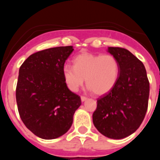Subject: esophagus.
I'll return each instance as SVG.
<instances>
[{
    "label": "esophagus",
    "instance_id": "esophagus-1",
    "mask_svg": "<svg viewBox=\"0 0 160 160\" xmlns=\"http://www.w3.org/2000/svg\"><path fill=\"white\" fill-rule=\"evenodd\" d=\"M80 98H81L82 101H85L87 99H88V98H87V97H85V96H81V97H80Z\"/></svg>",
    "mask_w": 160,
    "mask_h": 160
}]
</instances>
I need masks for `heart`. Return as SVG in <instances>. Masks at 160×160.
<instances>
[{
  "mask_svg": "<svg viewBox=\"0 0 160 160\" xmlns=\"http://www.w3.org/2000/svg\"><path fill=\"white\" fill-rule=\"evenodd\" d=\"M119 63L111 55L82 53L73 59V67L66 64L62 74L71 91L76 92L86 82L95 94L108 93L115 86L119 76Z\"/></svg>",
  "mask_w": 160,
  "mask_h": 160,
  "instance_id": "1",
  "label": "heart"
}]
</instances>
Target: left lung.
<instances>
[{"instance_id": "1", "label": "left lung", "mask_w": 160, "mask_h": 160, "mask_svg": "<svg viewBox=\"0 0 160 160\" xmlns=\"http://www.w3.org/2000/svg\"><path fill=\"white\" fill-rule=\"evenodd\" d=\"M119 63L115 86L98 99L93 114L96 128L104 136L121 139L135 132L148 108L149 82L142 62L128 50L108 47Z\"/></svg>"}]
</instances>
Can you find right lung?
<instances>
[{
    "label": "right lung",
    "instance_id": "1",
    "mask_svg": "<svg viewBox=\"0 0 160 160\" xmlns=\"http://www.w3.org/2000/svg\"><path fill=\"white\" fill-rule=\"evenodd\" d=\"M72 46L42 50L19 69L16 101L21 119L36 136L53 139L70 128L80 97L67 88L62 70Z\"/></svg>",
    "mask_w": 160,
    "mask_h": 160
}]
</instances>
